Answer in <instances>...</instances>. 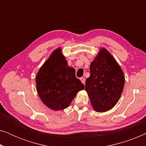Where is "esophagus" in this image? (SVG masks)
I'll use <instances>...</instances> for the list:
<instances>
[{"instance_id":"esophagus-1","label":"esophagus","mask_w":146,"mask_h":146,"mask_svg":"<svg viewBox=\"0 0 146 146\" xmlns=\"http://www.w3.org/2000/svg\"><path fill=\"white\" fill-rule=\"evenodd\" d=\"M80 80H81L82 83H83L84 84L85 82H86V80H85L84 78H80Z\"/></svg>"}]
</instances>
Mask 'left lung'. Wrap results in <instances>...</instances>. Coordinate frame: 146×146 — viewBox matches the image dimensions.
I'll return each mask as SVG.
<instances>
[{"instance_id": "left-lung-1", "label": "left lung", "mask_w": 146, "mask_h": 146, "mask_svg": "<svg viewBox=\"0 0 146 146\" xmlns=\"http://www.w3.org/2000/svg\"><path fill=\"white\" fill-rule=\"evenodd\" d=\"M90 73L85 90L93 108L98 112L110 110L122 93L125 83L122 70L111 54L102 48L92 62Z\"/></svg>"}]
</instances>
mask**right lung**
<instances>
[{
  "instance_id": "right-lung-1",
  "label": "right lung",
  "mask_w": 146,
  "mask_h": 146,
  "mask_svg": "<svg viewBox=\"0 0 146 146\" xmlns=\"http://www.w3.org/2000/svg\"><path fill=\"white\" fill-rule=\"evenodd\" d=\"M36 90L44 104L52 110L66 108L84 86L69 67L60 48L56 49L36 76Z\"/></svg>"
}]
</instances>
